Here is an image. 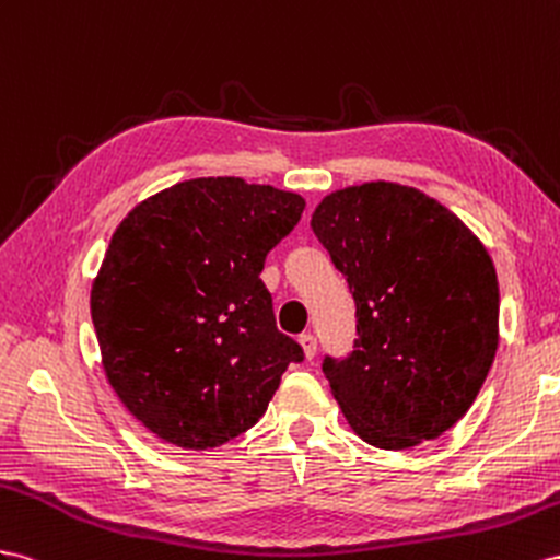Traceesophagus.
Here are the masks:
<instances>
[{
  "label": "esophagus",
  "mask_w": 560,
  "mask_h": 560,
  "mask_svg": "<svg viewBox=\"0 0 560 560\" xmlns=\"http://www.w3.org/2000/svg\"><path fill=\"white\" fill-rule=\"evenodd\" d=\"M298 342H300V348H303V352H305L307 360H312V357L317 354V338H314L312 334L298 336Z\"/></svg>",
  "instance_id": "34e87169"
}]
</instances>
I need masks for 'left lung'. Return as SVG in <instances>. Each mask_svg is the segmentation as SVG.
Listing matches in <instances>:
<instances>
[{
    "instance_id": "obj_1",
    "label": "left lung",
    "mask_w": 560,
    "mask_h": 560,
    "mask_svg": "<svg viewBox=\"0 0 560 560\" xmlns=\"http://www.w3.org/2000/svg\"><path fill=\"white\" fill-rule=\"evenodd\" d=\"M310 226L357 305L352 354L322 366L348 423L381 450L440 438L497 354L490 253L440 200L383 179L324 196Z\"/></svg>"
}]
</instances>
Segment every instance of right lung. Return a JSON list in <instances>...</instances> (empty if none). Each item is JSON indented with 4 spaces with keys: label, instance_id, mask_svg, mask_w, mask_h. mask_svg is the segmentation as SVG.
<instances>
[{
    "label": "right lung",
    "instance_id": "add662e5",
    "mask_svg": "<svg viewBox=\"0 0 560 560\" xmlns=\"http://www.w3.org/2000/svg\"><path fill=\"white\" fill-rule=\"evenodd\" d=\"M305 198L241 177H198L141 200L92 283L110 388L143 428L212 450L260 421L281 374L303 360L260 271Z\"/></svg>",
    "mask_w": 560,
    "mask_h": 560
}]
</instances>
